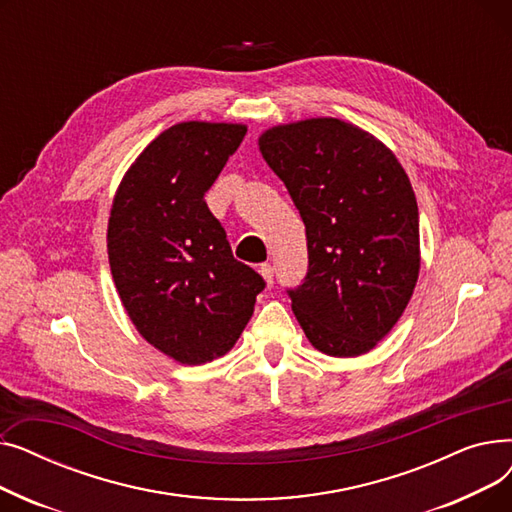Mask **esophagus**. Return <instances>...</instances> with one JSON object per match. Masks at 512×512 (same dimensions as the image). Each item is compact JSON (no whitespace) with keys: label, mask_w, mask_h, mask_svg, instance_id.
<instances>
[{"label":"esophagus","mask_w":512,"mask_h":512,"mask_svg":"<svg viewBox=\"0 0 512 512\" xmlns=\"http://www.w3.org/2000/svg\"><path fill=\"white\" fill-rule=\"evenodd\" d=\"M259 274L263 276V280H265L267 286L274 284V267H272L270 263H263V265L259 267Z\"/></svg>","instance_id":"obj_1"}]
</instances>
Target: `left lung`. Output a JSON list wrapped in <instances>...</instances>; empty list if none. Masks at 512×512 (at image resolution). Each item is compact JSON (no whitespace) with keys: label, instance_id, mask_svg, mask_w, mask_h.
<instances>
[{"label":"left lung","instance_id":"8db88e82","mask_svg":"<svg viewBox=\"0 0 512 512\" xmlns=\"http://www.w3.org/2000/svg\"><path fill=\"white\" fill-rule=\"evenodd\" d=\"M259 151L307 230L309 272L288 290L294 317L321 353H369L419 278V209L405 168L380 139L338 118L267 128Z\"/></svg>","mask_w":512,"mask_h":512}]
</instances>
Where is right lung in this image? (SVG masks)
Masks as SVG:
<instances>
[{
    "label": "right lung",
    "instance_id": "obj_1",
    "mask_svg": "<svg viewBox=\"0 0 512 512\" xmlns=\"http://www.w3.org/2000/svg\"><path fill=\"white\" fill-rule=\"evenodd\" d=\"M245 134V124H174L132 161L114 195L107 257L120 301L137 332L182 365L224 357L265 286L234 259L205 203Z\"/></svg>",
    "mask_w": 512,
    "mask_h": 512
}]
</instances>
